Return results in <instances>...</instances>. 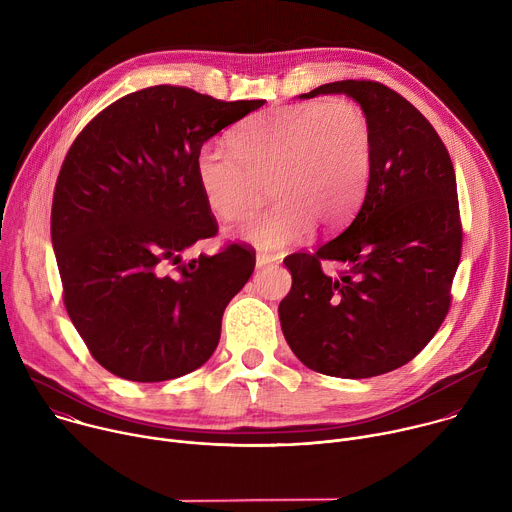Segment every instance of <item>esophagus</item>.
Segmentation results:
<instances>
[{
    "label": "esophagus",
    "instance_id": "obj_1",
    "mask_svg": "<svg viewBox=\"0 0 512 512\" xmlns=\"http://www.w3.org/2000/svg\"><path fill=\"white\" fill-rule=\"evenodd\" d=\"M275 261H277V257H275V255H269V253H257V259H255L257 267H265V265H271V263H275Z\"/></svg>",
    "mask_w": 512,
    "mask_h": 512
}]
</instances>
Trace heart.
<instances>
[{"label": "heart", "instance_id": "b5f03b06", "mask_svg": "<svg viewBox=\"0 0 512 512\" xmlns=\"http://www.w3.org/2000/svg\"><path fill=\"white\" fill-rule=\"evenodd\" d=\"M231 148L204 143L196 152L204 202L221 221L239 223L267 186L275 204L239 235L273 251L300 241L312 225L332 231L354 214L371 176L373 127L358 103L334 97L253 115L231 133Z\"/></svg>", "mask_w": 512, "mask_h": 512}]
</instances>
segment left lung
I'll return each instance as SVG.
<instances>
[{"instance_id": "8db88e82", "label": "left lung", "mask_w": 512, "mask_h": 512, "mask_svg": "<svg viewBox=\"0 0 512 512\" xmlns=\"http://www.w3.org/2000/svg\"><path fill=\"white\" fill-rule=\"evenodd\" d=\"M332 93L371 119L369 186L338 237L283 259L291 289L279 322L308 369L369 379L415 358L450 310L462 255L458 188L444 141L407 99L377 81H336L300 99ZM324 260L341 269L326 274Z\"/></svg>"}]
</instances>
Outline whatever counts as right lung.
<instances>
[{
	"mask_svg": "<svg viewBox=\"0 0 512 512\" xmlns=\"http://www.w3.org/2000/svg\"><path fill=\"white\" fill-rule=\"evenodd\" d=\"M263 103L158 85L111 103L72 141L52 198V247L66 312L115 377L170 381L212 356L255 253L231 243L184 261L218 231L194 160Z\"/></svg>",
	"mask_w": 512,
	"mask_h": 512,
	"instance_id": "1",
	"label": "right lung"
}]
</instances>
